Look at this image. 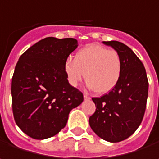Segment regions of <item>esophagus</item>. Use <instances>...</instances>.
Returning a JSON list of instances; mask_svg holds the SVG:
<instances>
[{
  "mask_svg": "<svg viewBox=\"0 0 159 159\" xmlns=\"http://www.w3.org/2000/svg\"><path fill=\"white\" fill-rule=\"evenodd\" d=\"M84 99L87 100V99H90V98H89V97H88L87 95H85V94H84Z\"/></svg>",
  "mask_w": 159,
  "mask_h": 159,
  "instance_id": "1",
  "label": "esophagus"
}]
</instances>
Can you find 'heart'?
<instances>
[{
	"label": "heart",
	"instance_id": "b5f03b06",
	"mask_svg": "<svg viewBox=\"0 0 159 159\" xmlns=\"http://www.w3.org/2000/svg\"><path fill=\"white\" fill-rule=\"evenodd\" d=\"M63 71L70 85L77 86L85 76L88 89L106 94L118 84L122 62L116 50L90 44L78 50L75 60L68 58Z\"/></svg>",
	"mask_w": 159,
	"mask_h": 159
}]
</instances>
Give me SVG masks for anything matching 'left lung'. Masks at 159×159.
Returning <instances> with one entry per match:
<instances>
[{"label":"left lung","mask_w":159,"mask_h":159,"mask_svg":"<svg viewBox=\"0 0 159 159\" xmlns=\"http://www.w3.org/2000/svg\"><path fill=\"white\" fill-rule=\"evenodd\" d=\"M120 55L122 62L118 84L101 98H93L97 109L89 125L101 139L118 143L131 136L142 122L148 96V80L142 61L121 42L103 41Z\"/></svg>","instance_id":"obj_1"}]
</instances>
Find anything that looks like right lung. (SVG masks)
<instances>
[{"mask_svg": "<svg viewBox=\"0 0 159 159\" xmlns=\"http://www.w3.org/2000/svg\"><path fill=\"white\" fill-rule=\"evenodd\" d=\"M77 47L75 39L48 37L20 56L12 79L13 113L17 126L31 138L57 134L70 111L83 102V94L69 84L63 71Z\"/></svg>", "mask_w": 159, "mask_h": 159, "instance_id": "1", "label": "right lung"}]
</instances>
